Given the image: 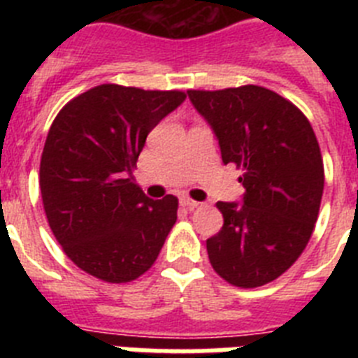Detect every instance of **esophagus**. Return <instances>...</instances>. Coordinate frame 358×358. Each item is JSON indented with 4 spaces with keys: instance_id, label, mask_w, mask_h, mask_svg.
Masks as SVG:
<instances>
[{
    "instance_id": "obj_1",
    "label": "esophagus",
    "mask_w": 358,
    "mask_h": 358,
    "mask_svg": "<svg viewBox=\"0 0 358 358\" xmlns=\"http://www.w3.org/2000/svg\"><path fill=\"white\" fill-rule=\"evenodd\" d=\"M181 206L186 208V210H195V208L201 206V202L194 201V199H189V197H182L181 199Z\"/></svg>"
}]
</instances>
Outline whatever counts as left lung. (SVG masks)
<instances>
[{
    "label": "left lung",
    "instance_id": "left-lung-1",
    "mask_svg": "<svg viewBox=\"0 0 358 358\" xmlns=\"http://www.w3.org/2000/svg\"><path fill=\"white\" fill-rule=\"evenodd\" d=\"M188 96L245 188L242 206L217 202L224 226L206 240L211 267L240 289L271 283L301 256L317 222L324 166L314 129L290 100L262 85Z\"/></svg>",
    "mask_w": 358,
    "mask_h": 358
}]
</instances>
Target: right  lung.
<instances>
[{
	"label": "right lung",
	"mask_w": 358,
	"mask_h": 358,
	"mask_svg": "<svg viewBox=\"0 0 358 358\" xmlns=\"http://www.w3.org/2000/svg\"><path fill=\"white\" fill-rule=\"evenodd\" d=\"M185 98L177 90L102 84L53 120L41 156V197L53 236L84 273L129 283L157 260L179 201H152L131 173L148 132Z\"/></svg>",
	"instance_id": "1"
}]
</instances>
